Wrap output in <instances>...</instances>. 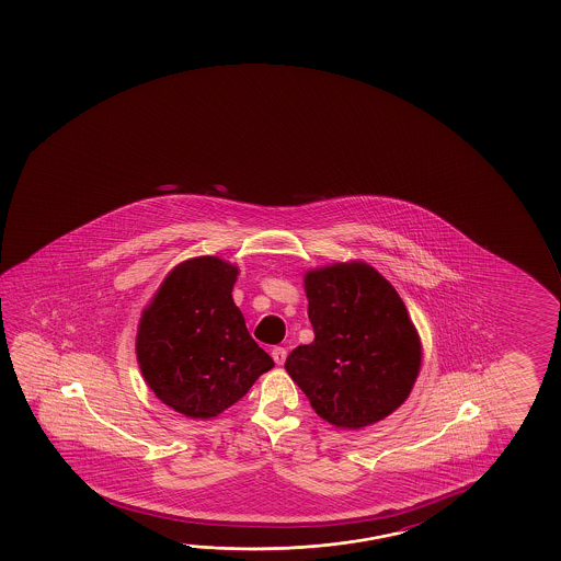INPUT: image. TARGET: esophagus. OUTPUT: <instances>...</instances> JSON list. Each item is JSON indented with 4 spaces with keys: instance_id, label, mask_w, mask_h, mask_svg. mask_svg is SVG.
Segmentation results:
<instances>
[{
    "instance_id": "34e87169",
    "label": "esophagus",
    "mask_w": 561,
    "mask_h": 561,
    "mask_svg": "<svg viewBox=\"0 0 561 561\" xmlns=\"http://www.w3.org/2000/svg\"><path fill=\"white\" fill-rule=\"evenodd\" d=\"M272 358H274V362H276L277 366H282V364L285 362V358H287V350L282 348V346L272 348Z\"/></svg>"
}]
</instances>
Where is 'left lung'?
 I'll return each mask as SVG.
<instances>
[{
  "label": "left lung",
  "mask_w": 561,
  "mask_h": 561,
  "mask_svg": "<svg viewBox=\"0 0 561 561\" xmlns=\"http://www.w3.org/2000/svg\"><path fill=\"white\" fill-rule=\"evenodd\" d=\"M314 340L287 356L285 369L314 413L336 428L386 419L413 389L423 348L396 287L364 262L305 274Z\"/></svg>",
  "instance_id": "8db88e82"
}]
</instances>
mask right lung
<instances>
[{
  "mask_svg": "<svg viewBox=\"0 0 561 561\" xmlns=\"http://www.w3.org/2000/svg\"><path fill=\"white\" fill-rule=\"evenodd\" d=\"M237 276L239 267L221 257L185 260L140 317L142 377L162 403L190 419L217 416L274 368L232 301Z\"/></svg>",
  "mask_w": 561,
  "mask_h": 561,
  "instance_id": "obj_1",
  "label": "right lung"
}]
</instances>
